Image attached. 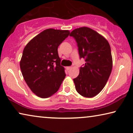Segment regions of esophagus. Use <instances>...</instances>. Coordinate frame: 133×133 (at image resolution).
I'll use <instances>...</instances> for the list:
<instances>
[{
	"label": "esophagus",
	"mask_w": 133,
	"mask_h": 133,
	"mask_svg": "<svg viewBox=\"0 0 133 133\" xmlns=\"http://www.w3.org/2000/svg\"><path fill=\"white\" fill-rule=\"evenodd\" d=\"M71 68H72V67H66V69H67V70H70V69H71Z\"/></svg>",
	"instance_id": "1"
}]
</instances>
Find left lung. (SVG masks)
<instances>
[{"label":"left lung","instance_id":"obj_1","mask_svg":"<svg viewBox=\"0 0 133 133\" xmlns=\"http://www.w3.org/2000/svg\"><path fill=\"white\" fill-rule=\"evenodd\" d=\"M70 36L76 41L80 58L86 62L73 79L76 90L82 96L92 98L103 89L112 71L110 45L104 37L88 27L74 29Z\"/></svg>","mask_w":133,"mask_h":133}]
</instances>
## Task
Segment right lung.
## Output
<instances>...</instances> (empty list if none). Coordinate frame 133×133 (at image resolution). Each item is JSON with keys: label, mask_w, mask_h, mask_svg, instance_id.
<instances>
[{"label": "right lung", "mask_w": 133, "mask_h": 133, "mask_svg": "<svg viewBox=\"0 0 133 133\" xmlns=\"http://www.w3.org/2000/svg\"><path fill=\"white\" fill-rule=\"evenodd\" d=\"M69 34L68 30L45 29L24 48L21 72L31 91L40 98H48L57 92L66 77L57 50Z\"/></svg>", "instance_id": "add662e5"}]
</instances>
